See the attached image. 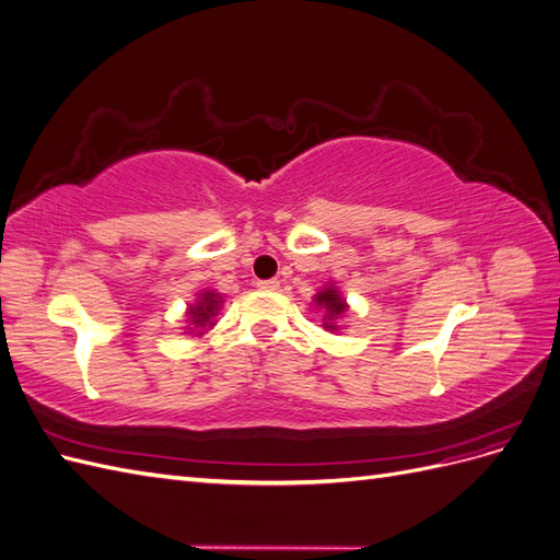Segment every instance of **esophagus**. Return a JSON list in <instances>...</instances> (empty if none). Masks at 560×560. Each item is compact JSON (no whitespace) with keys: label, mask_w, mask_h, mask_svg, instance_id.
I'll return each instance as SVG.
<instances>
[{"label":"esophagus","mask_w":560,"mask_h":560,"mask_svg":"<svg viewBox=\"0 0 560 560\" xmlns=\"http://www.w3.org/2000/svg\"><path fill=\"white\" fill-rule=\"evenodd\" d=\"M257 287H259V290H264V292H276L278 287H280V280H276V278H270V280H259V282H257Z\"/></svg>","instance_id":"1"}]
</instances>
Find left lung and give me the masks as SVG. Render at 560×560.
<instances>
[{
  "instance_id": "8db88e82",
  "label": "left lung",
  "mask_w": 560,
  "mask_h": 560,
  "mask_svg": "<svg viewBox=\"0 0 560 560\" xmlns=\"http://www.w3.org/2000/svg\"><path fill=\"white\" fill-rule=\"evenodd\" d=\"M315 306L325 311V329L336 331V319L348 311V303L341 299V292L336 290L334 284H327L325 290L315 294Z\"/></svg>"
}]
</instances>
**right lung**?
I'll return each mask as SVG.
<instances>
[{"instance_id": "right-lung-1", "label": "right lung", "mask_w": 560, "mask_h": 560, "mask_svg": "<svg viewBox=\"0 0 560 560\" xmlns=\"http://www.w3.org/2000/svg\"><path fill=\"white\" fill-rule=\"evenodd\" d=\"M219 306H222V294L217 292H200L198 294V301L191 303L189 311H186V315H189V322L194 325L191 331H198V336L210 329L214 325V317L219 313Z\"/></svg>"}]
</instances>
